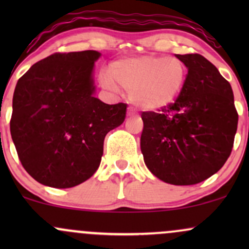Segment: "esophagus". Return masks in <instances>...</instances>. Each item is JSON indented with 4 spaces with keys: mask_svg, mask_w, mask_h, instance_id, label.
I'll list each match as a JSON object with an SVG mask.
<instances>
[{
    "mask_svg": "<svg viewBox=\"0 0 249 249\" xmlns=\"http://www.w3.org/2000/svg\"><path fill=\"white\" fill-rule=\"evenodd\" d=\"M127 115L128 116H134V115H136V111H134L133 107H128L127 108Z\"/></svg>",
    "mask_w": 249,
    "mask_h": 249,
    "instance_id": "esophagus-1",
    "label": "esophagus"
}]
</instances>
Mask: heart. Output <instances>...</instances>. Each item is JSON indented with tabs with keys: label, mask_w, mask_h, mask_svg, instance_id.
Instances as JSON below:
<instances>
[{
	"label": "heart",
	"mask_w": 249,
	"mask_h": 249,
	"mask_svg": "<svg viewBox=\"0 0 249 249\" xmlns=\"http://www.w3.org/2000/svg\"><path fill=\"white\" fill-rule=\"evenodd\" d=\"M187 79V68L180 59L142 56L113 62L108 76L101 77L105 88L117 87L130 93L131 101L146 111H159L177 101Z\"/></svg>",
	"instance_id": "1"
}]
</instances>
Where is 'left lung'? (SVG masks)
<instances>
[{
	"label": "left lung",
	"instance_id": "1",
	"mask_svg": "<svg viewBox=\"0 0 249 249\" xmlns=\"http://www.w3.org/2000/svg\"><path fill=\"white\" fill-rule=\"evenodd\" d=\"M176 56L188 70L185 87L172 105L142 113L141 148L157 178L194 185L224 166L239 116L232 87L212 63L199 53Z\"/></svg>",
	"mask_w": 249,
	"mask_h": 249
}]
</instances>
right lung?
I'll list each match as a JSON object with an SVG mask.
<instances>
[{
    "instance_id": "1",
    "label": "right lung",
    "mask_w": 249,
    "mask_h": 249,
    "mask_svg": "<svg viewBox=\"0 0 249 249\" xmlns=\"http://www.w3.org/2000/svg\"><path fill=\"white\" fill-rule=\"evenodd\" d=\"M95 50L56 53L17 82L10 133L19 161L36 181L69 188L93 176L104 138L123 124L126 104L93 97Z\"/></svg>"
}]
</instances>
